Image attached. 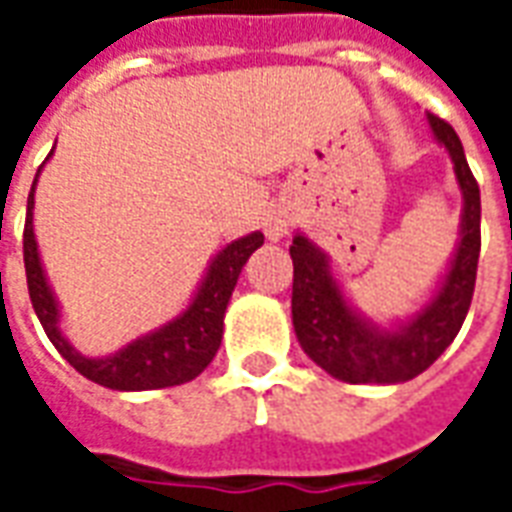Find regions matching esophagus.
<instances>
[{
    "mask_svg": "<svg viewBox=\"0 0 512 512\" xmlns=\"http://www.w3.org/2000/svg\"><path fill=\"white\" fill-rule=\"evenodd\" d=\"M288 230H290L288 208H282V205L271 208V211L266 213V219H263V233H266L268 241H282V238L288 235Z\"/></svg>",
    "mask_w": 512,
    "mask_h": 512,
    "instance_id": "34e87169",
    "label": "esophagus"
}]
</instances>
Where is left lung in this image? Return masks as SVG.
<instances>
[{
	"label": "left lung",
	"instance_id": "8db88e82",
	"mask_svg": "<svg viewBox=\"0 0 512 512\" xmlns=\"http://www.w3.org/2000/svg\"><path fill=\"white\" fill-rule=\"evenodd\" d=\"M430 131L452 158L463 197L461 233L450 266L430 299L403 321L381 326L343 293L332 260L304 233L293 235V329L304 354L345 384H403L425 373L461 332L480 257V186L450 123L428 115Z\"/></svg>",
	"mask_w": 512,
	"mask_h": 512
}]
</instances>
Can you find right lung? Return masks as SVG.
I'll return each instance as SVG.
<instances>
[{
	"label": "right lung",
	"mask_w": 512,
	"mask_h": 512,
	"mask_svg": "<svg viewBox=\"0 0 512 512\" xmlns=\"http://www.w3.org/2000/svg\"><path fill=\"white\" fill-rule=\"evenodd\" d=\"M35 186H38V178L32 180V191H29L27 200L24 268H27L29 299H32L35 315L43 323V329L49 334L54 348L62 354V359L71 367H76L84 378H90V381L106 386V389H117V392L164 389V386L186 384L191 378L200 376L202 370L211 365V359L222 345L224 312H227V304H230L241 268L246 266L249 255L263 246V233L255 230V233L235 238L227 246H222L205 268V277H202L197 293L191 296L189 307L180 315H175L172 321L158 326L153 332L142 334V337H136L115 354L84 356L62 334L60 301L54 296L49 279H46V271H43V263H40L35 224H32Z\"/></svg>",
	"instance_id": "1"
}]
</instances>
